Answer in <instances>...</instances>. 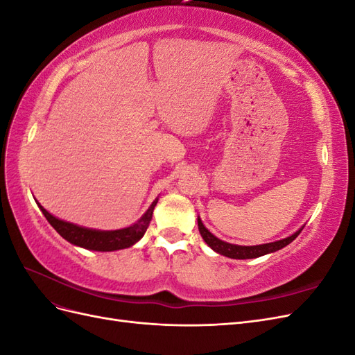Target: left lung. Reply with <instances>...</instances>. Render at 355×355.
I'll list each match as a JSON object with an SVG mask.
<instances>
[{
  "instance_id": "left-lung-1",
  "label": "left lung",
  "mask_w": 355,
  "mask_h": 355,
  "mask_svg": "<svg viewBox=\"0 0 355 355\" xmlns=\"http://www.w3.org/2000/svg\"><path fill=\"white\" fill-rule=\"evenodd\" d=\"M198 230L202 240L207 243V245L210 249H213L214 252H218L219 254H223L227 257H231V259H253V257H259L268 253H272L283 249L287 244L292 243L297 235L300 234V231L304 230V227L297 230L295 234L290 235L287 239L283 240H278L274 243H266V244H259V245H237V244H231L227 241H222L218 237H214V235L204 227L200 216H198Z\"/></svg>"
}]
</instances>
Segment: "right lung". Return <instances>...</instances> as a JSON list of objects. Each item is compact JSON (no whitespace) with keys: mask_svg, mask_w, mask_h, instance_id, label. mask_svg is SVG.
<instances>
[{"mask_svg":"<svg viewBox=\"0 0 355 355\" xmlns=\"http://www.w3.org/2000/svg\"><path fill=\"white\" fill-rule=\"evenodd\" d=\"M157 202H158V198L154 200V202L149 206V209L145 211L144 216L136 223L130 225V227L123 228V230H115V231H101V230L78 227V225L75 223L58 219L37 201L40 210L42 211V214H44L49 223L62 235L63 239L73 245H78V247H83V249H89V250H96V252H114L120 249H127V247H132L133 244H136L146 232L149 222L153 219V213Z\"/></svg>","mask_w":355,"mask_h":355,"instance_id":"obj_1","label":"right lung"}]
</instances>
